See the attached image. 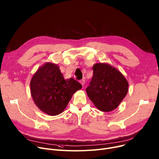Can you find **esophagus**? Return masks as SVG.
I'll return each instance as SVG.
<instances>
[{"label": "esophagus", "instance_id": "esophagus-1", "mask_svg": "<svg viewBox=\"0 0 159 159\" xmlns=\"http://www.w3.org/2000/svg\"><path fill=\"white\" fill-rule=\"evenodd\" d=\"M79 82H80V83L82 84V86H84V84H85V80H84V79H82V80H80Z\"/></svg>", "mask_w": 159, "mask_h": 159}]
</instances>
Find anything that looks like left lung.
Segmentation results:
<instances>
[{"mask_svg": "<svg viewBox=\"0 0 159 159\" xmlns=\"http://www.w3.org/2000/svg\"><path fill=\"white\" fill-rule=\"evenodd\" d=\"M93 76L86 88L88 96L102 112L117 108L129 91V82L123 74L107 63H96Z\"/></svg>", "mask_w": 159, "mask_h": 159, "instance_id": "1", "label": "left lung"}]
</instances>
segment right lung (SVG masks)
Wrapping results in <instances>:
<instances>
[{
	"mask_svg": "<svg viewBox=\"0 0 159 159\" xmlns=\"http://www.w3.org/2000/svg\"><path fill=\"white\" fill-rule=\"evenodd\" d=\"M30 87L31 97L39 109L48 115L56 116L64 111L73 94L82 85L72 78L65 80L59 66L48 62L35 72Z\"/></svg>",
	"mask_w": 159,
	"mask_h": 159,
	"instance_id": "right-lung-1",
	"label": "right lung"
}]
</instances>
